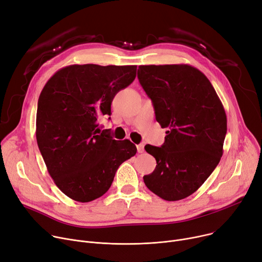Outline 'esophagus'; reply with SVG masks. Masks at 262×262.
<instances>
[{
	"label": "esophagus",
	"instance_id": "1",
	"mask_svg": "<svg viewBox=\"0 0 262 262\" xmlns=\"http://www.w3.org/2000/svg\"><path fill=\"white\" fill-rule=\"evenodd\" d=\"M137 150H138V152H143L144 151V145L143 144H138L137 145Z\"/></svg>",
	"mask_w": 262,
	"mask_h": 262
}]
</instances>
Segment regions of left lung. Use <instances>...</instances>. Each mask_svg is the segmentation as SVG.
<instances>
[{
    "label": "left lung",
    "instance_id": "8db88e82",
    "mask_svg": "<svg viewBox=\"0 0 262 262\" xmlns=\"http://www.w3.org/2000/svg\"><path fill=\"white\" fill-rule=\"evenodd\" d=\"M138 79L152 102L157 122L168 128L161 147H144L157 161L144 183L164 200L184 199L210 177L222 157L223 105L210 80L187 64L141 65Z\"/></svg>",
    "mask_w": 262,
    "mask_h": 262
}]
</instances>
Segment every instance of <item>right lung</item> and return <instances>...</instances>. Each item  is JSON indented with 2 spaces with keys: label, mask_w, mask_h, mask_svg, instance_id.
<instances>
[{
  "label": "right lung",
  "mask_w": 262,
  "mask_h": 262,
  "mask_svg": "<svg viewBox=\"0 0 262 262\" xmlns=\"http://www.w3.org/2000/svg\"><path fill=\"white\" fill-rule=\"evenodd\" d=\"M137 66L69 65L41 92L37 142L47 170L67 197L90 202L110 189L115 173L137 152L129 140L118 141L99 120L111 116L118 92L136 78Z\"/></svg>",
  "instance_id": "obj_1"
}]
</instances>
